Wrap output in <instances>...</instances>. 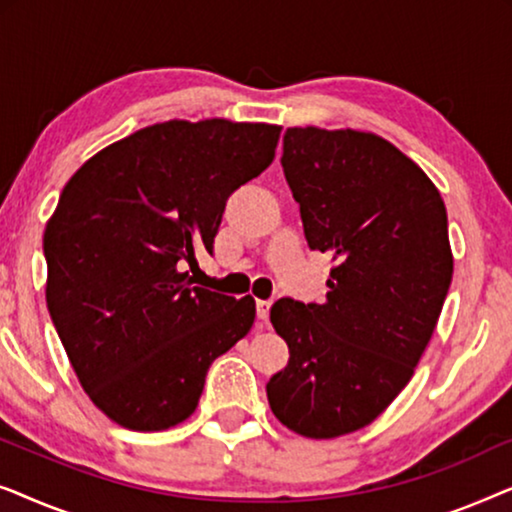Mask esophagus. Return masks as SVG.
Masks as SVG:
<instances>
[{
    "instance_id": "esophagus-1",
    "label": "esophagus",
    "mask_w": 512,
    "mask_h": 512,
    "mask_svg": "<svg viewBox=\"0 0 512 512\" xmlns=\"http://www.w3.org/2000/svg\"><path fill=\"white\" fill-rule=\"evenodd\" d=\"M270 307H272V300H256V312H258V319H261V326H268Z\"/></svg>"
}]
</instances>
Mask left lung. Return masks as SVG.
Here are the masks:
<instances>
[{
  "label": "left lung",
  "mask_w": 512,
  "mask_h": 512,
  "mask_svg": "<svg viewBox=\"0 0 512 512\" xmlns=\"http://www.w3.org/2000/svg\"><path fill=\"white\" fill-rule=\"evenodd\" d=\"M282 167L307 244L333 268L321 305H272L291 356L265 391L286 429L338 438L389 408L429 345L454 270L445 202L373 132L289 128Z\"/></svg>",
  "instance_id": "left-lung-1"
}]
</instances>
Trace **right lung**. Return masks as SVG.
Returning a JSON list of instances; mask_svg holds the SVG:
<instances>
[{
    "instance_id": "1",
    "label": "right lung",
    "mask_w": 512,
    "mask_h": 512,
    "mask_svg": "<svg viewBox=\"0 0 512 512\" xmlns=\"http://www.w3.org/2000/svg\"><path fill=\"white\" fill-rule=\"evenodd\" d=\"M279 125L165 121L86 160L46 223V305L76 377L111 422L165 431L198 408L207 370L256 303L191 286L226 200L275 158Z\"/></svg>"
}]
</instances>
